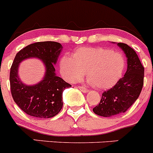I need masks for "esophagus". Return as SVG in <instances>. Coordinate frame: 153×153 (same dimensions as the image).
<instances>
[{
	"instance_id": "34e87169",
	"label": "esophagus",
	"mask_w": 153,
	"mask_h": 153,
	"mask_svg": "<svg viewBox=\"0 0 153 153\" xmlns=\"http://www.w3.org/2000/svg\"><path fill=\"white\" fill-rule=\"evenodd\" d=\"M78 88L80 90V91H82L83 93H85V94H86V93L88 92V90L86 89V88L84 87H82V86H78Z\"/></svg>"
}]
</instances>
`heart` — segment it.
I'll return each instance as SVG.
<instances>
[{
	"instance_id": "b5f03b06",
	"label": "heart",
	"mask_w": 153,
	"mask_h": 153,
	"mask_svg": "<svg viewBox=\"0 0 153 153\" xmlns=\"http://www.w3.org/2000/svg\"><path fill=\"white\" fill-rule=\"evenodd\" d=\"M125 66L123 55L101 47H81L72 56L64 54L59 70L66 80L76 82L85 76L88 83L98 89H107L119 79Z\"/></svg>"
}]
</instances>
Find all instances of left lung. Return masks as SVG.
<instances>
[{
  "label": "left lung",
  "instance_id": "left-lung-1",
  "mask_svg": "<svg viewBox=\"0 0 153 153\" xmlns=\"http://www.w3.org/2000/svg\"><path fill=\"white\" fill-rule=\"evenodd\" d=\"M117 45L125 53L127 68L124 76L102 94L100 104L93 109L96 114L104 117L127 111L138 98L144 85V68L135 51L125 43L118 42Z\"/></svg>",
  "mask_w": 153,
  "mask_h": 153
}]
</instances>
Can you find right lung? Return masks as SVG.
<instances>
[{"label": "right lung", "instance_id": "1", "mask_svg": "<svg viewBox=\"0 0 153 153\" xmlns=\"http://www.w3.org/2000/svg\"><path fill=\"white\" fill-rule=\"evenodd\" d=\"M62 49L59 42H38L26 46L15 56L9 75L11 93L19 108L29 116L48 119L56 116L62 109L63 91L71 87L55 73L54 65ZM31 58L41 60L46 71L41 81L29 86L20 79L18 68L22 61Z\"/></svg>", "mask_w": 153, "mask_h": 153}]
</instances>
